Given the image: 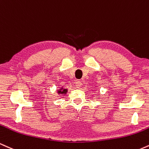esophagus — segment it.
<instances>
[{
  "label": "esophagus",
  "instance_id": "34e87169",
  "mask_svg": "<svg viewBox=\"0 0 149 149\" xmlns=\"http://www.w3.org/2000/svg\"><path fill=\"white\" fill-rule=\"evenodd\" d=\"M81 85H82V83H81L80 81H77L76 82H75V86H76V87L77 88H79L81 87Z\"/></svg>",
  "mask_w": 149,
  "mask_h": 149
}]
</instances>
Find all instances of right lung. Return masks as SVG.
I'll use <instances>...</instances> for the list:
<instances>
[{
  "label": "right lung",
  "instance_id": "obj_1",
  "mask_svg": "<svg viewBox=\"0 0 149 149\" xmlns=\"http://www.w3.org/2000/svg\"><path fill=\"white\" fill-rule=\"evenodd\" d=\"M67 92H68V89H66V88H63V87H61L59 90H58V94H66Z\"/></svg>",
  "mask_w": 149,
  "mask_h": 149
}]
</instances>
